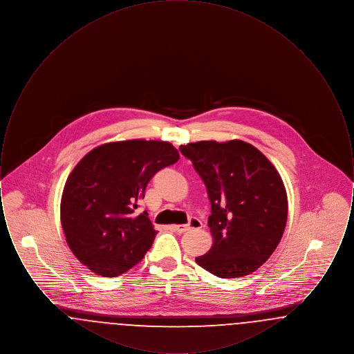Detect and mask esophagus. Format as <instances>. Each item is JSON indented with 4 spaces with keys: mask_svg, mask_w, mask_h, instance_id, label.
Segmentation results:
<instances>
[{
    "mask_svg": "<svg viewBox=\"0 0 354 354\" xmlns=\"http://www.w3.org/2000/svg\"><path fill=\"white\" fill-rule=\"evenodd\" d=\"M202 227V221L199 219H191L188 224H178V225H172V228L179 232V234H183L185 231H188L189 228H201Z\"/></svg>",
    "mask_w": 354,
    "mask_h": 354,
    "instance_id": "esophagus-1",
    "label": "esophagus"
}]
</instances>
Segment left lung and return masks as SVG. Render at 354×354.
I'll return each instance as SVG.
<instances>
[{
    "instance_id": "obj_1",
    "label": "left lung",
    "mask_w": 354,
    "mask_h": 354,
    "mask_svg": "<svg viewBox=\"0 0 354 354\" xmlns=\"http://www.w3.org/2000/svg\"><path fill=\"white\" fill-rule=\"evenodd\" d=\"M202 176L211 202V250L195 261L221 279L260 268L279 245L288 218L286 185L270 159L232 139L180 146Z\"/></svg>"
}]
</instances>
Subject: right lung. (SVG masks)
<instances>
[{
    "label": "right lung",
    "instance_id": "obj_1",
    "mask_svg": "<svg viewBox=\"0 0 354 354\" xmlns=\"http://www.w3.org/2000/svg\"><path fill=\"white\" fill-rule=\"evenodd\" d=\"M178 159L169 142L130 139L101 145L77 163L59 212L68 248L84 267L115 277L145 257L158 231L135 209L152 175Z\"/></svg>",
    "mask_w": 354,
    "mask_h": 354
}]
</instances>
